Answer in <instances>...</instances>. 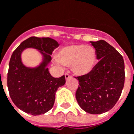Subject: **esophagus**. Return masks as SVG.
<instances>
[{"label":"esophagus","mask_w":134,"mask_h":134,"mask_svg":"<svg viewBox=\"0 0 134 134\" xmlns=\"http://www.w3.org/2000/svg\"><path fill=\"white\" fill-rule=\"evenodd\" d=\"M64 77H65V79H66V80H68V79L71 78V76H70L69 74H67V73H65V74H64Z\"/></svg>","instance_id":"34e87169"}]
</instances>
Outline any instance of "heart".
Listing matches in <instances>:
<instances>
[{
    "instance_id": "b5f03b06",
    "label": "heart",
    "mask_w": 134,
    "mask_h": 134,
    "mask_svg": "<svg viewBox=\"0 0 134 134\" xmlns=\"http://www.w3.org/2000/svg\"><path fill=\"white\" fill-rule=\"evenodd\" d=\"M57 60L64 66H70L76 75H85L90 73L97 62L96 49L84 44L69 45L62 48L56 56Z\"/></svg>"
}]
</instances>
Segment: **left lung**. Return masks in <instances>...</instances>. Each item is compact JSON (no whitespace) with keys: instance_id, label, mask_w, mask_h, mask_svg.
Instances as JSON below:
<instances>
[{"instance_id":"obj_1","label":"left lung","mask_w":134,"mask_h":134,"mask_svg":"<svg viewBox=\"0 0 134 134\" xmlns=\"http://www.w3.org/2000/svg\"><path fill=\"white\" fill-rule=\"evenodd\" d=\"M99 62L85 75L77 77L76 99L85 112L101 114L112 108L121 95L125 81L124 61L117 50L104 40L90 41Z\"/></svg>"}]
</instances>
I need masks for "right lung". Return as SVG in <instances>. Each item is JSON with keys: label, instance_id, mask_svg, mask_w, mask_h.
Here are the masks:
<instances>
[{"label": "right lung", "instance_id": "1", "mask_svg": "<svg viewBox=\"0 0 134 134\" xmlns=\"http://www.w3.org/2000/svg\"><path fill=\"white\" fill-rule=\"evenodd\" d=\"M53 38L31 36L16 48L9 62L7 84L13 103L26 113L38 115L48 112L54 105L55 93L65 84V77L55 78L50 75L48 64L50 54L59 47ZM38 50L43 57L41 64L36 68L26 67L21 61V53L25 48Z\"/></svg>", "mask_w": 134, "mask_h": 134}]
</instances>
